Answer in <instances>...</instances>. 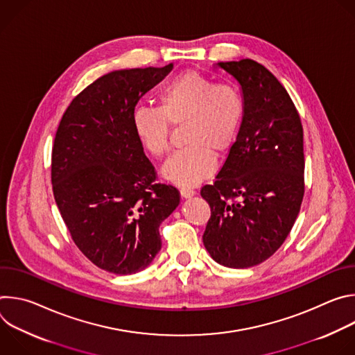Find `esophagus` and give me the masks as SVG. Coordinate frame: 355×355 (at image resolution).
<instances>
[{"mask_svg":"<svg viewBox=\"0 0 355 355\" xmlns=\"http://www.w3.org/2000/svg\"><path fill=\"white\" fill-rule=\"evenodd\" d=\"M180 193H181L182 198L188 199V198H192V196L195 195V191H193L192 188H181V189H180Z\"/></svg>","mask_w":355,"mask_h":355,"instance_id":"obj_1","label":"esophagus"}]
</instances>
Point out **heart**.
<instances>
[{
	"label": "heart",
	"instance_id": "heart-1",
	"mask_svg": "<svg viewBox=\"0 0 355 355\" xmlns=\"http://www.w3.org/2000/svg\"><path fill=\"white\" fill-rule=\"evenodd\" d=\"M244 115V99L230 83H215L198 71L171 78L159 92V108L137 105L132 111V129L140 146L163 157L170 146V123H184V143L163 167V177L189 188L208 178L216 167L215 153L233 144Z\"/></svg>",
	"mask_w": 355,
	"mask_h": 355
}]
</instances>
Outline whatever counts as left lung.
Masks as SVG:
<instances>
[{"instance_id":"1","label":"left lung","mask_w":355,"mask_h":355,"mask_svg":"<svg viewBox=\"0 0 355 355\" xmlns=\"http://www.w3.org/2000/svg\"><path fill=\"white\" fill-rule=\"evenodd\" d=\"M237 80L244 115L212 185L200 189L211 207L202 240L229 268L257 266L282 245L305 192L303 128L284 85L260 63H218Z\"/></svg>"}]
</instances>
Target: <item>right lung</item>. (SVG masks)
I'll return each mask as SVG.
<instances>
[{"label":"right lung","mask_w":355,"mask_h":355,"mask_svg":"<svg viewBox=\"0 0 355 355\" xmlns=\"http://www.w3.org/2000/svg\"><path fill=\"white\" fill-rule=\"evenodd\" d=\"M171 70L173 63L99 77L71 101L56 132L58 208L83 254L112 274H135L153 261L159 227L180 204L175 187L156 182L130 121L139 99Z\"/></svg>","instance_id":"right-lung-1"}]
</instances>
